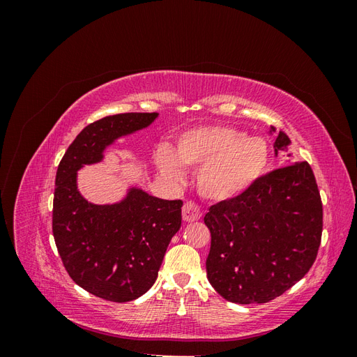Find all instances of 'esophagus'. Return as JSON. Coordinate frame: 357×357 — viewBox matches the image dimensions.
<instances>
[{
  "mask_svg": "<svg viewBox=\"0 0 357 357\" xmlns=\"http://www.w3.org/2000/svg\"><path fill=\"white\" fill-rule=\"evenodd\" d=\"M181 214H183V220L185 222H195L201 218V210L195 202L188 201L185 205H183Z\"/></svg>",
  "mask_w": 357,
  "mask_h": 357,
  "instance_id": "1",
  "label": "esophagus"
}]
</instances>
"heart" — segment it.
Returning a JSON list of instances; mask_svg holds the SVG:
<instances>
[{
	"instance_id": "heart-1",
	"label": "heart",
	"mask_w": 357,
	"mask_h": 357,
	"mask_svg": "<svg viewBox=\"0 0 357 357\" xmlns=\"http://www.w3.org/2000/svg\"><path fill=\"white\" fill-rule=\"evenodd\" d=\"M271 152L262 137L228 125H201L181 132L176 153L162 146L155 162L160 174L177 180L181 165L197 172V189L204 198L215 202L238 198L261 180Z\"/></svg>"
}]
</instances>
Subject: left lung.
Instances as JSON below:
<instances>
[{
  "instance_id": "obj_1",
  "label": "left lung",
  "mask_w": 357,
  "mask_h": 357,
  "mask_svg": "<svg viewBox=\"0 0 357 357\" xmlns=\"http://www.w3.org/2000/svg\"><path fill=\"white\" fill-rule=\"evenodd\" d=\"M273 132L274 126L269 129ZM289 146V137L277 132L275 156ZM287 164L261 177L238 198L211 205L205 214L211 232L207 277L226 301H273L298 283L316 261L323 228L317 183L308 162Z\"/></svg>"
}]
</instances>
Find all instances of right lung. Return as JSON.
<instances>
[{"instance_id": "add662e5", "label": "right lung", "mask_w": 357, "mask_h": 357, "mask_svg": "<svg viewBox=\"0 0 357 357\" xmlns=\"http://www.w3.org/2000/svg\"><path fill=\"white\" fill-rule=\"evenodd\" d=\"M156 117L122 113L88 125L56 171L52 229L62 264L75 284L107 301H134L153 286L167 247L181 226L183 202L131 186L119 202L92 204L77 189V171L98 164L116 139L142 131Z\"/></svg>"}]
</instances>
